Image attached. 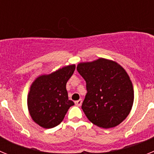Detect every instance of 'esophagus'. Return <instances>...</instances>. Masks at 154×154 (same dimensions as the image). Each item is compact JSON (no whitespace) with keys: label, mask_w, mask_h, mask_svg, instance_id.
<instances>
[{"label":"esophagus","mask_w":154,"mask_h":154,"mask_svg":"<svg viewBox=\"0 0 154 154\" xmlns=\"http://www.w3.org/2000/svg\"><path fill=\"white\" fill-rule=\"evenodd\" d=\"M82 99H79V100L75 102V106H80L82 105Z\"/></svg>","instance_id":"obj_1"}]
</instances>
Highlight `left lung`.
Returning <instances> with one entry per match:
<instances>
[{
    "mask_svg": "<svg viewBox=\"0 0 154 154\" xmlns=\"http://www.w3.org/2000/svg\"><path fill=\"white\" fill-rule=\"evenodd\" d=\"M77 71L86 82L82 109L88 119L104 129L120 124L130 113L134 99L133 84L124 69L99 58L79 63Z\"/></svg>",
    "mask_w": 154,
    "mask_h": 154,
    "instance_id": "left-lung-1",
    "label": "left lung"
}]
</instances>
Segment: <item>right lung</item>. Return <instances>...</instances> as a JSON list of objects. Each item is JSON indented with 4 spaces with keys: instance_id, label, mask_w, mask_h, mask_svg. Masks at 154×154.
I'll return each mask as SVG.
<instances>
[{
    "instance_id": "1",
    "label": "right lung",
    "mask_w": 154,
    "mask_h": 154,
    "mask_svg": "<svg viewBox=\"0 0 154 154\" xmlns=\"http://www.w3.org/2000/svg\"><path fill=\"white\" fill-rule=\"evenodd\" d=\"M75 69L68 65L51 74L35 79L28 96V106L31 118L45 129L58 126L74 103L69 99L66 83Z\"/></svg>"
}]
</instances>
